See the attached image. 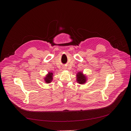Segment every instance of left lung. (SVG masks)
Segmentation results:
<instances>
[{"instance_id": "obj_1", "label": "left lung", "mask_w": 131, "mask_h": 131, "mask_svg": "<svg viewBox=\"0 0 131 131\" xmlns=\"http://www.w3.org/2000/svg\"><path fill=\"white\" fill-rule=\"evenodd\" d=\"M88 80L86 76L82 72H78L77 74V81L80 84H84Z\"/></svg>"}]
</instances>
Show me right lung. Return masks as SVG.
Here are the masks:
<instances>
[{"instance_id":"obj_1","label":"right lung","mask_w":131,"mask_h":131,"mask_svg":"<svg viewBox=\"0 0 131 131\" xmlns=\"http://www.w3.org/2000/svg\"><path fill=\"white\" fill-rule=\"evenodd\" d=\"M44 81L46 84H49L53 80V73L51 72H49L47 73L46 76L44 77Z\"/></svg>"}]
</instances>
